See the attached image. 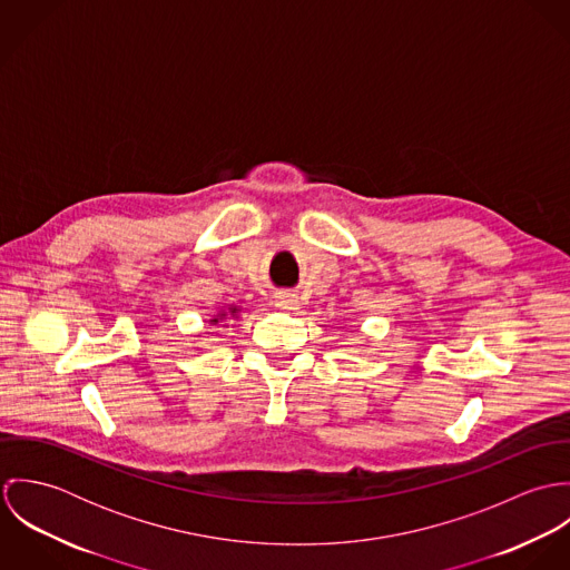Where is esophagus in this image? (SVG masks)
<instances>
[{
  "label": "esophagus",
  "instance_id": "esophagus-1",
  "mask_svg": "<svg viewBox=\"0 0 570 570\" xmlns=\"http://www.w3.org/2000/svg\"><path fill=\"white\" fill-rule=\"evenodd\" d=\"M276 307H281L283 312H294L301 307V301L296 294H289V292H281L276 296Z\"/></svg>",
  "mask_w": 570,
  "mask_h": 570
}]
</instances>
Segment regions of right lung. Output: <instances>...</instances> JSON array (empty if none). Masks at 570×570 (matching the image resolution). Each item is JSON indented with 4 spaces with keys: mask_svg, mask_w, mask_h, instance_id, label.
I'll return each mask as SVG.
<instances>
[{
    "mask_svg": "<svg viewBox=\"0 0 570 570\" xmlns=\"http://www.w3.org/2000/svg\"><path fill=\"white\" fill-rule=\"evenodd\" d=\"M228 312H230V316H235V318H237V316H239V309H237V307H235V305H233V307H230V309H228ZM226 316H228V314H226V312H222V314H217V316H213V318H210V325H217V323H222V318H226Z\"/></svg>",
    "mask_w": 570,
    "mask_h": 570,
    "instance_id": "add662e5",
    "label": "right lung"
}]
</instances>
